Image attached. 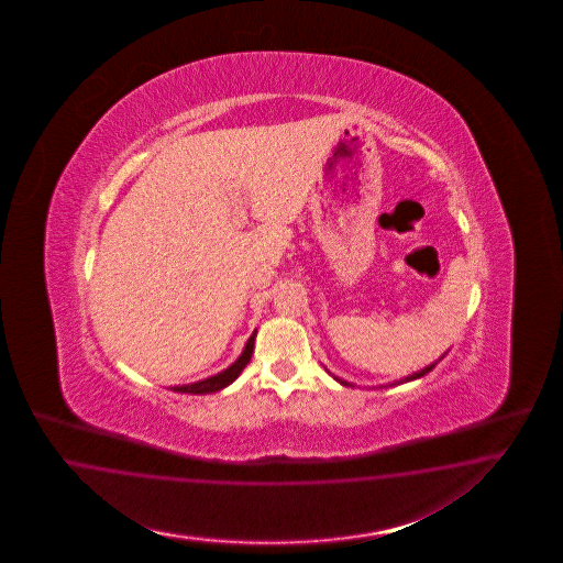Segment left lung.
<instances>
[{"mask_svg":"<svg viewBox=\"0 0 563 563\" xmlns=\"http://www.w3.org/2000/svg\"><path fill=\"white\" fill-rule=\"evenodd\" d=\"M440 358H438V361H440ZM438 361H435V363H431V365H427L426 369H421V372H415V374L412 375H407V377H402V379H396V382H393V384H386V386H379V388H388V386H398V384H405V382H412V379H419V377H423V375L429 374V372H431V369H433V367L438 365ZM334 379H336V382H341L342 386H353V384L344 382V379H341V377H336V375H334Z\"/></svg>","mask_w":563,"mask_h":563,"instance_id":"1","label":"left lung"}]
</instances>
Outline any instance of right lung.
<instances>
[{"label":"right lung","mask_w":563,"mask_h":563,"mask_svg":"<svg viewBox=\"0 0 563 563\" xmlns=\"http://www.w3.org/2000/svg\"><path fill=\"white\" fill-rule=\"evenodd\" d=\"M256 332L257 330H254V334L250 336V341L245 342V349H243V353L239 355L238 361H235L233 365H229L224 372L217 375H210V377L200 379V382H194V384H186V386H173L170 390H173V393L181 394H210L219 393L222 388H227L229 384H233V382L238 379L239 374L243 372V367L252 361L254 342H256Z\"/></svg>","instance_id":"add662e5"}]
</instances>
